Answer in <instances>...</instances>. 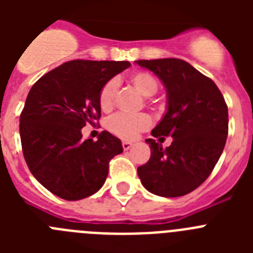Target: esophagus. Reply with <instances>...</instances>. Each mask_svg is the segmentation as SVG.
Returning a JSON list of instances; mask_svg holds the SVG:
<instances>
[{
    "instance_id": "34e87169",
    "label": "esophagus",
    "mask_w": 253,
    "mask_h": 253,
    "mask_svg": "<svg viewBox=\"0 0 253 253\" xmlns=\"http://www.w3.org/2000/svg\"><path fill=\"white\" fill-rule=\"evenodd\" d=\"M122 146H123V148H124V151H128V149L131 148V146H133V142H129V140H123Z\"/></svg>"
}]
</instances>
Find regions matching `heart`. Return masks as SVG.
<instances>
[{
	"label": "heart",
	"mask_w": 253,
	"mask_h": 253,
	"mask_svg": "<svg viewBox=\"0 0 253 253\" xmlns=\"http://www.w3.org/2000/svg\"><path fill=\"white\" fill-rule=\"evenodd\" d=\"M130 82L143 96L154 95L158 90V82L153 75L146 71H138L130 75ZM116 88H118V81L116 80H109L105 82L99 93V104L102 110H110L115 100ZM152 120L147 114H116L111 116L107 122V128L110 129L118 137L131 139L137 137L140 131H144L151 126Z\"/></svg>",
	"instance_id": "obj_1"
}]
</instances>
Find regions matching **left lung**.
I'll return each mask as SVG.
<instances>
[{
	"instance_id": "1",
	"label": "left lung",
	"mask_w": 253,
	"mask_h": 253,
	"mask_svg": "<svg viewBox=\"0 0 253 253\" xmlns=\"http://www.w3.org/2000/svg\"><path fill=\"white\" fill-rule=\"evenodd\" d=\"M162 81L167 110L147 139L151 158L138 167L140 182L149 193L177 198L191 193L209 177L225 146L228 107L209 77L182 59L137 60ZM165 136L174 138L163 149Z\"/></svg>"
}]
</instances>
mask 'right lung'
Masks as SVG:
<instances>
[{
    "label": "right lung",
    "instance_id": "obj_1",
    "mask_svg": "<svg viewBox=\"0 0 253 253\" xmlns=\"http://www.w3.org/2000/svg\"><path fill=\"white\" fill-rule=\"evenodd\" d=\"M130 67L129 62L76 59L40 77L29 91L20 115L26 165L50 193L81 200L105 184L109 162L123 152L109 131L84 139L81 129L101 116L99 93L105 82Z\"/></svg>",
    "mask_w": 253,
    "mask_h": 253
}]
</instances>
